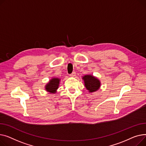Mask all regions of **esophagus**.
<instances>
[{
  "label": "esophagus",
  "instance_id": "1",
  "mask_svg": "<svg viewBox=\"0 0 146 146\" xmlns=\"http://www.w3.org/2000/svg\"><path fill=\"white\" fill-rule=\"evenodd\" d=\"M76 75V72L74 71V72H73L71 74H70V76H72V77H74V76H75Z\"/></svg>",
  "mask_w": 146,
  "mask_h": 146
}]
</instances>
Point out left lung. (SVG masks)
Listing matches in <instances>:
<instances>
[{"label":"left lung","mask_w":146,"mask_h":146,"mask_svg":"<svg viewBox=\"0 0 146 146\" xmlns=\"http://www.w3.org/2000/svg\"><path fill=\"white\" fill-rule=\"evenodd\" d=\"M82 79L84 81L85 88L90 93L98 91L101 87L100 80L92 75H85L82 77Z\"/></svg>","instance_id":"1"}]
</instances>
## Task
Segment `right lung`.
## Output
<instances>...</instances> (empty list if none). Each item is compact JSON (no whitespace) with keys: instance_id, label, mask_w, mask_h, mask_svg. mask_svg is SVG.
I'll return each instance as SVG.
<instances>
[{"instance_id":"add662e5","label":"right lung","mask_w":146,"mask_h":146,"mask_svg":"<svg viewBox=\"0 0 146 146\" xmlns=\"http://www.w3.org/2000/svg\"><path fill=\"white\" fill-rule=\"evenodd\" d=\"M60 81H61L60 78H56V77H53L52 78H51L49 81L46 85H45V90L50 94H55L59 88Z\"/></svg>"}]
</instances>
